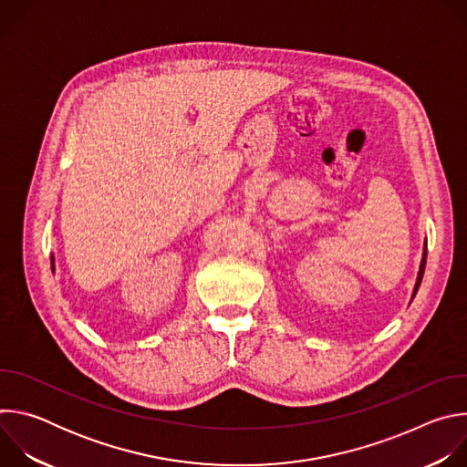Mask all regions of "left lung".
<instances>
[{
  "label": "left lung",
  "instance_id": "8db88e82",
  "mask_svg": "<svg viewBox=\"0 0 467 467\" xmlns=\"http://www.w3.org/2000/svg\"><path fill=\"white\" fill-rule=\"evenodd\" d=\"M425 264H427V242L423 245V258H421V264H420V272H418V281H416V286H414V292H412V299L414 296L418 294V288L421 285V279H423V272H425Z\"/></svg>",
  "mask_w": 467,
  "mask_h": 467
}]
</instances>
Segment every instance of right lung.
Returning a JSON list of instances; mask_svg holds the SVG:
<instances>
[{"instance_id":"1","label":"right lung","mask_w":467,"mask_h":467,"mask_svg":"<svg viewBox=\"0 0 467 467\" xmlns=\"http://www.w3.org/2000/svg\"><path fill=\"white\" fill-rule=\"evenodd\" d=\"M53 262H55V258L51 256V270H55V264H53Z\"/></svg>"}]
</instances>
